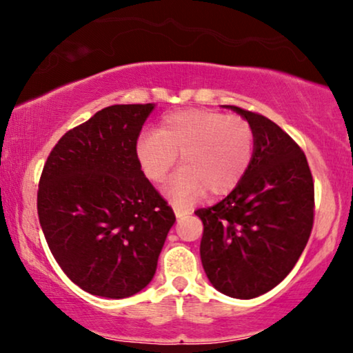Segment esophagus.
Here are the masks:
<instances>
[{
  "instance_id": "1",
  "label": "esophagus",
  "mask_w": 353,
  "mask_h": 353,
  "mask_svg": "<svg viewBox=\"0 0 353 353\" xmlns=\"http://www.w3.org/2000/svg\"><path fill=\"white\" fill-rule=\"evenodd\" d=\"M172 207H173V212H175V215L178 216V219H180V216H185V215H190L191 214V210L188 209V207H185V205L173 204Z\"/></svg>"
}]
</instances>
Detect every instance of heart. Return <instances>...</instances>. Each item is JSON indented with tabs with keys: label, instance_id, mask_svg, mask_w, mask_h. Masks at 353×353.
I'll return each instance as SVG.
<instances>
[{
	"label": "heart",
	"instance_id": "heart-1",
	"mask_svg": "<svg viewBox=\"0 0 353 353\" xmlns=\"http://www.w3.org/2000/svg\"><path fill=\"white\" fill-rule=\"evenodd\" d=\"M254 130L239 115L210 109H185L163 117L156 133H144L137 156L149 180L162 183L180 154L181 168L167 181L165 194L186 202L202 192L212 196L234 190L254 157Z\"/></svg>",
	"mask_w": 353,
	"mask_h": 353
}]
</instances>
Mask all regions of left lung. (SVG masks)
Wrapping results in <instances>:
<instances>
[{"instance_id": "left-lung-1", "label": "left lung", "mask_w": 353, "mask_h": 353, "mask_svg": "<svg viewBox=\"0 0 353 353\" xmlns=\"http://www.w3.org/2000/svg\"><path fill=\"white\" fill-rule=\"evenodd\" d=\"M254 130L249 170L219 204L194 214L204 223L201 260L216 291L254 299L297 263L313 226L315 191L305 154L276 123L230 105Z\"/></svg>"}]
</instances>
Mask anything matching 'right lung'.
<instances>
[{"label":"right lung","mask_w":353,"mask_h":353,"mask_svg":"<svg viewBox=\"0 0 353 353\" xmlns=\"http://www.w3.org/2000/svg\"><path fill=\"white\" fill-rule=\"evenodd\" d=\"M154 104H115L62 137L43 167L38 216L46 243L83 291H143L175 214L141 170L137 141Z\"/></svg>","instance_id":"1"}]
</instances>
